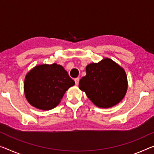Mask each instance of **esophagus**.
I'll use <instances>...</instances> for the list:
<instances>
[{
	"instance_id": "34e87169",
	"label": "esophagus",
	"mask_w": 154,
	"mask_h": 154,
	"mask_svg": "<svg viewBox=\"0 0 154 154\" xmlns=\"http://www.w3.org/2000/svg\"><path fill=\"white\" fill-rule=\"evenodd\" d=\"M79 80H80V79L79 78H76V79H74V81H75V83L76 85H79Z\"/></svg>"
}]
</instances>
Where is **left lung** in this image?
Listing matches in <instances>:
<instances>
[{
  "mask_svg": "<svg viewBox=\"0 0 154 154\" xmlns=\"http://www.w3.org/2000/svg\"><path fill=\"white\" fill-rule=\"evenodd\" d=\"M86 75L79 82V88L94 105L109 108L122 100L127 89L125 70L109 58L86 67Z\"/></svg>",
  "mask_w": 154,
  "mask_h": 154,
  "instance_id": "8db88e82",
  "label": "left lung"
}]
</instances>
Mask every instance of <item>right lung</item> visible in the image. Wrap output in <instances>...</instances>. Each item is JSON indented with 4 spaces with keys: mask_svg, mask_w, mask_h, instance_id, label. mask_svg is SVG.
Returning <instances> with one entry per match:
<instances>
[{
    "mask_svg": "<svg viewBox=\"0 0 154 154\" xmlns=\"http://www.w3.org/2000/svg\"><path fill=\"white\" fill-rule=\"evenodd\" d=\"M75 82L61 65L36 66L26 75L24 84L25 97L33 107L42 110L57 106L65 91Z\"/></svg>",
    "mask_w": 154,
    "mask_h": 154,
    "instance_id": "right-lung-1",
    "label": "right lung"
}]
</instances>
